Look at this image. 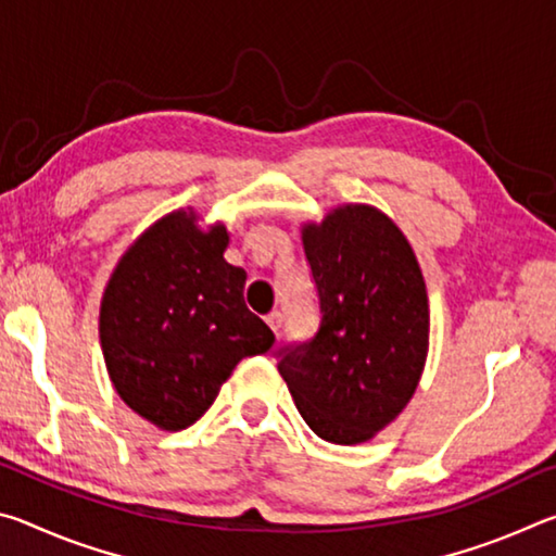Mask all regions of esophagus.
<instances>
[{
    "label": "esophagus",
    "mask_w": 556,
    "mask_h": 556,
    "mask_svg": "<svg viewBox=\"0 0 556 556\" xmlns=\"http://www.w3.org/2000/svg\"><path fill=\"white\" fill-rule=\"evenodd\" d=\"M265 321L269 324V328H271V331H275V333H279V328H281V314H279V312H271V314H267V318H265Z\"/></svg>",
    "instance_id": "34e87169"
}]
</instances>
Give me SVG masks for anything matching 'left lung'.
<instances>
[{"mask_svg":"<svg viewBox=\"0 0 556 556\" xmlns=\"http://www.w3.org/2000/svg\"><path fill=\"white\" fill-rule=\"evenodd\" d=\"M301 242L321 324L277 351V368L308 427L331 444H363L407 407L429 351V299L412 244L372 205H338Z\"/></svg>","mask_w":556,"mask_h":556,"instance_id":"1","label":"left lung"}]
</instances>
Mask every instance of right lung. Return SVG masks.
<instances>
[{
  "label": "right lung",
  "mask_w": 556,
  "mask_h": 556,
  "mask_svg": "<svg viewBox=\"0 0 556 556\" xmlns=\"http://www.w3.org/2000/svg\"><path fill=\"white\" fill-rule=\"evenodd\" d=\"M174 211L122 255L100 304V345L129 409L159 429L201 419L242 357L275 333L244 306V269L225 262L230 235Z\"/></svg>",
  "instance_id": "add662e5"
}]
</instances>
